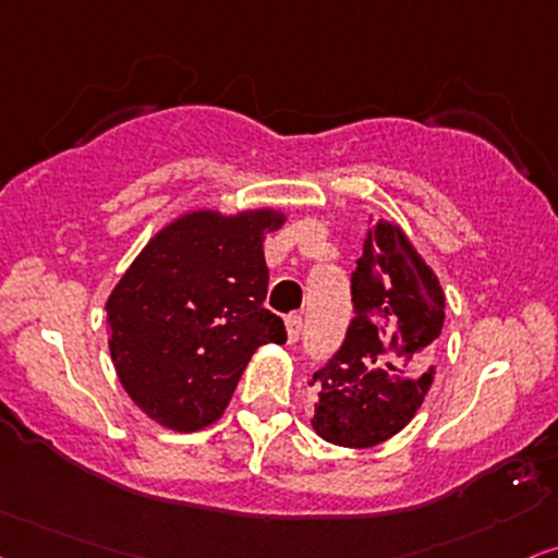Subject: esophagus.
Here are the masks:
<instances>
[{
	"label": "esophagus",
	"instance_id": "1",
	"mask_svg": "<svg viewBox=\"0 0 558 558\" xmlns=\"http://www.w3.org/2000/svg\"><path fill=\"white\" fill-rule=\"evenodd\" d=\"M286 331H288V342H295L301 337V316L299 314H288L286 316Z\"/></svg>",
	"mask_w": 558,
	"mask_h": 558
}]
</instances>
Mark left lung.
Wrapping results in <instances>:
<instances>
[{"instance_id": "left-lung-1", "label": "left lung", "mask_w": 558, "mask_h": 558, "mask_svg": "<svg viewBox=\"0 0 558 558\" xmlns=\"http://www.w3.org/2000/svg\"><path fill=\"white\" fill-rule=\"evenodd\" d=\"M352 301L344 344L308 380L312 427L331 446L373 448L414 420L433 386L446 293L404 229L380 218L352 275Z\"/></svg>"}]
</instances>
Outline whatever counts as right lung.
I'll list each match as a JSON object with an SVG mask.
<instances>
[{
    "instance_id": "add662e5",
    "label": "right lung",
    "mask_w": 558,
    "mask_h": 558,
    "mask_svg": "<svg viewBox=\"0 0 558 558\" xmlns=\"http://www.w3.org/2000/svg\"><path fill=\"white\" fill-rule=\"evenodd\" d=\"M278 208L185 210L165 223L105 303L108 348L123 389L146 417L197 433L223 417L257 348L283 344L267 295L265 236Z\"/></svg>"
}]
</instances>
